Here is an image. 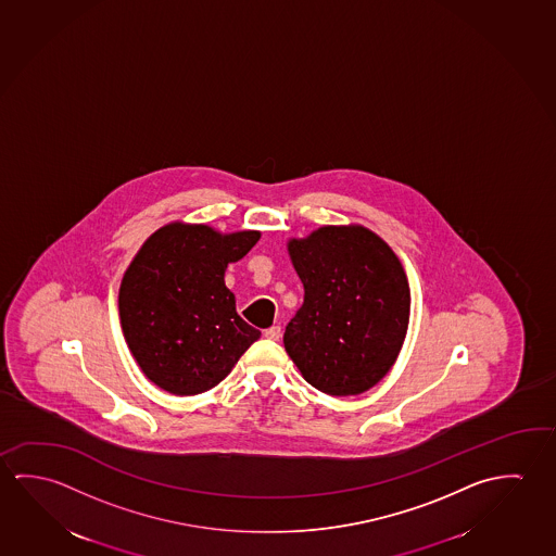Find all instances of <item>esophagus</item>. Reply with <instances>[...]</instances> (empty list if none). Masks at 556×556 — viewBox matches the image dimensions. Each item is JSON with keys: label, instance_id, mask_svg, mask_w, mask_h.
Listing matches in <instances>:
<instances>
[{"label": "esophagus", "instance_id": "esophagus-1", "mask_svg": "<svg viewBox=\"0 0 556 556\" xmlns=\"http://www.w3.org/2000/svg\"><path fill=\"white\" fill-rule=\"evenodd\" d=\"M264 336L267 337V339L279 341V339H281V328H279V326H271V328L265 329Z\"/></svg>", "mask_w": 556, "mask_h": 556}]
</instances>
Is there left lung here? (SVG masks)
<instances>
[{"label": "left lung", "instance_id": "obj_1", "mask_svg": "<svg viewBox=\"0 0 556 556\" xmlns=\"http://www.w3.org/2000/svg\"><path fill=\"white\" fill-rule=\"evenodd\" d=\"M289 255L304 285L282 336L292 363L328 395L370 390L390 372L409 326V282L397 255L361 225L292 238Z\"/></svg>", "mask_w": 556, "mask_h": 556}]
</instances>
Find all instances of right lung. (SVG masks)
Listing matches in <instances>:
<instances>
[{
  "instance_id": "right-lung-1",
  "label": "right lung",
  "mask_w": 556,
  "mask_h": 556,
  "mask_svg": "<svg viewBox=\"0 0 556 556\" xmlns=\"http://www.w3.org/2000/svg\"><path fill=\"white\" fill-rule=\"evenodd\" d=\"M257 240V230L220 235L207 225L170 223L147 238L129 264L119 285V321L137 365L164 392L215 388L262 336L238 316L225 285L228 264Z\"/></svg>"
}]
</instances>
